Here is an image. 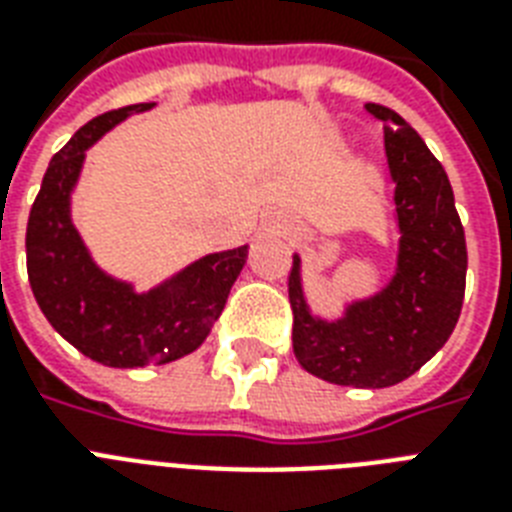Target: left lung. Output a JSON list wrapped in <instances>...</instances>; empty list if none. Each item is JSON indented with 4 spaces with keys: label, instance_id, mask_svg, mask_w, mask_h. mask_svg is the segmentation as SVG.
<instances>
[{
    "label": "left lung",
    "instance_id": "left-lung-1",
    "mask_svg": "<svg viewBox=\"0 0 512 512\" xmlns=\"http://www.w3.org/2000/svg\"><path fill=\"white\" fill-rule=\"evenodd\" d=\"M385 124L398 249L393 276L369 297L342 303L340 316L311 311L303 257L295 252L289 303L292 348L305 372L350 388H390L428 364L457 327L465 297L468 249L454 191L425 140L385 106L366 103Z\"/></svg>",
    "mask_w": 512,
    "mask_h": 512
}]
</instances>
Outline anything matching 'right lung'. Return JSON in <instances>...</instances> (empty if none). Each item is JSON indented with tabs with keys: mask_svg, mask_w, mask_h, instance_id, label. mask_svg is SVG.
<instances>
[{
	"mask_svg": "<svg viewBox=\"0 0 512 512\" xmlns=\"http://www.w3.org/2000/svg\"><path fill=\"white\" fill-rule=\"evenodd\" d=\"M154 106L108 111L76 130L52 156L26 228L28 284L52 329L79 353L116 369L170 364L199 348L249 255L247 244L209 252L143 292L92 257L71 215L87 151L116 124Z\"/></svg>",
	"mask_w": 512,
	"mask_h": 512,
	"instance_id": "1",
	"label": "right lung"
}]
</instances>
